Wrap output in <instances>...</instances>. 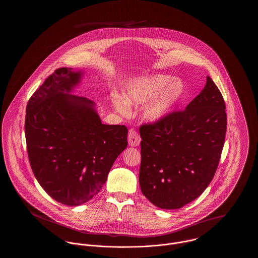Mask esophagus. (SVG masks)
I'll list each match as a JSON object with an SVG mask.
<instances>
[{"label":"esophagus","instance_id":"34e87169","mask_svg":"<svg viewBox=\"0 0 258 258\" xmlns=\"http://www.w3.org/2000/svg\"><path fill=\"white\" fill-rule=\"evenodd\" d=\"M127 141H128V144L133 147H136L140 144L141 142V138H140V135L139 134L135 131V130H131L128 132V135H127Z\"/></svg>","mask_w":258,"mask_h":258}]
</instances>
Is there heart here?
<instances>
[{
	"mask_svg": "<svg viewBox=\"0 0 258 258\" xmlns=\"http://www.w3.org/2000/svg\"><path fill=\"white\" fill-rule=\"evenodd\" d=\"M184 92L185 86L182 80L175 79L168 74H153L127 81L122 91L123 99L116 98L113 103L117 110L125 114L126 104L142 105L159 95L143 109L144 117L149 121L156 122L166 116L180 102Z\"/></svg>",
	"mask_w": 258,
	"mask_h": 258,
	"instance_id": "b5f03b06",
	"label": "heart"
}]
</instances>
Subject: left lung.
Here are the masks:
<instances>
[{
	"label": "left lung",
	"mask_w": 258,
	"mask_h": 258,
	"mask_svg": "<svg viewBox=\"0 0 258 258\" xmlns=\"http://www.w3.org/2000/svg\"><path fill=\"white\" fill-rule=\"evenodd\" d=\"M226 125L224 99L209 76L184 110L141 124L139 184L148 200L179 209L199 197L217 171Z\"/></svg>",
	"instance_id": "left-lung-1"
}]
</instances>
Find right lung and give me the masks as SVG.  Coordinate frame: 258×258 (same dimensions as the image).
Masks as SVG:
<instances>
[{
  "instance_id": "right-lung-1",
  "label": "right lung",
  "mask_w": 258,
  "mask_h": 258,
  "mask_svg": "<svg viewBox=\"0 0 258 258\" xmlns=\"http://www.w3.org/2000/svg\"><path fill=\"white\" fill-rule=\"evenodd\" d=\"M81 76L71 68L56 70L29 99L25 118L35 177L47 195L68 206L97 196L127 146L125 125L101 123L94 101L68 94Z\"/></svg>"
}]
</instances>
